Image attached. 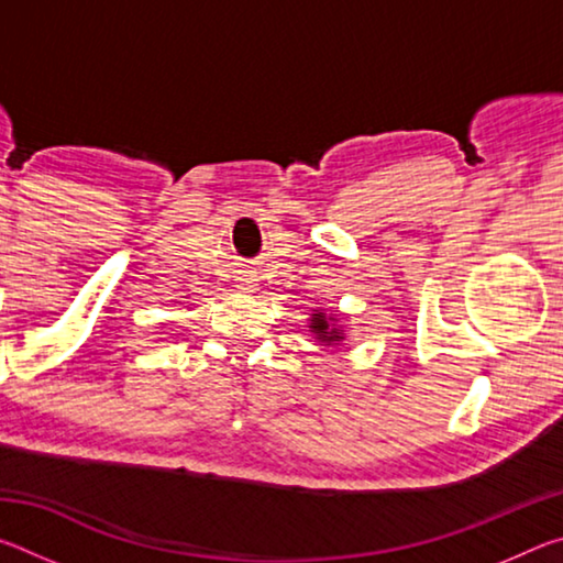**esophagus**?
Wrapping results in <instances>:
<instances>
[{
	"instance_id": "obj_1",
	"label": "esophagus",
	"mask_w": 563,
	"mask_h": 563,
	"mask_svg": "<svg viewBox=\"0 0 563 563\" xmlns=\"http://www.w3.org/2000/svg\"><path fill=\"white\" fill-rule=\"evenodd\" d=\"M243 280V285H247V283H251V280H247V278H241Z\"/></svg>"
}]
</instances>
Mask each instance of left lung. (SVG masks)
<instances>
[{"label":"left lung","mask_w":563,"mask_h":563,"mask_svg":"<svg viewBox=\"0 0 563 563\" xmlns=\"http://www.w3.org/2000/svg\"><path fill=\"white\" fill-rule=\"evenodd\" d=\"M310 328H312V332H316V335H318V340H322V342H340V340H342V332H340L338 328H330L322 312H320V316L312 318Z\"/></svg>","instance_id":"1"}]
</instances>
